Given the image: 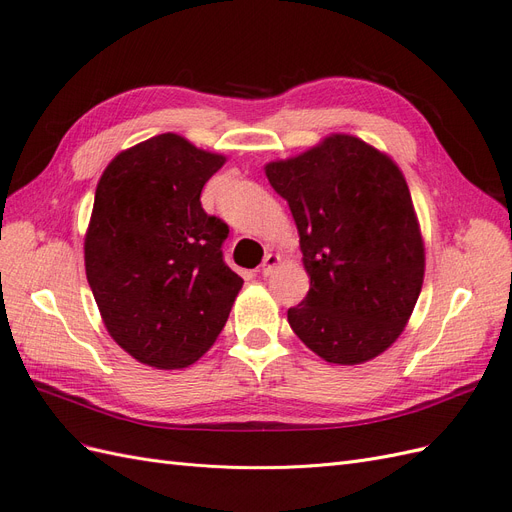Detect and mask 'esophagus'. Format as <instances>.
Returning <instances> with one entry per match:
<instances>
[{"instance_id":"obj_1","label":"esophagus","mask_w":512,"mask_h":512,"mask_svg":"<svg viewBox=\"0 0 512 512\" xmlns=\"http://www.w3.org/2000/svg\"><path fill=\"white\" fill-rule=\"evenodd\" d=\"M277 265H280V256H277V254H267L265 260H262V265H260V273L265 275V277H269L277 269Z\"/></svg>"}]
</instances>
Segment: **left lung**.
<instances>
[{"instance_id": "obj_1", "label": "left lung", "mask_w": 512, "mask_h": 512, "mask_svg": "<svg viewBox=\"0 0 512 512\" xmlns=\"http://www.w3.org/2000/svg\"><path fill=\"white\" fill-rule=\"evenodd\" d=\"M299 230L307 297L290 329L320 359L359 365L391 348L425 277V241L401 168L361 138L335 132L265 164Z\"/></svg>"}]
</instances>
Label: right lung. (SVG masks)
Here are the masks:
<instances>
[{
  "mask_svg": "<svg viewBox=\"0 0 512 512\" xmlns=\"http://www.w3.org/2000/svg\"><path fill=\"white\" fill-rule=\"evenodd\" d=\"M224 162L166 132L117 153L98 181L85 273L108 335L138 363H196L243 286L222 258L228 226L200 207Z\"/></svg>",
  "mask_w": 512,
  "mask_h": 512,
  "instance_id": "add662e5",
  "label": "right lung"
}]
</instances>
